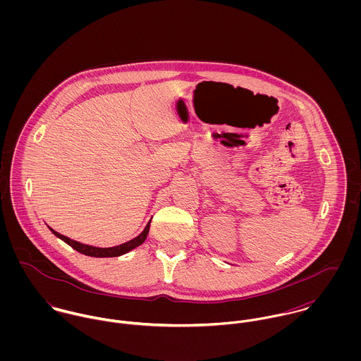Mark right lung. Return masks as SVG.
Here are the masks:
<instances>
[{
  "label": "right lung",
  "instance_id": "1",
  "mask_svg": "<svg viewBox=\"0 0 361 361\" xmlns=\"http://www.w3.org/2000/svg\"><path fill=\"white\" fill-rule=\"evenodd\" d=\"M150 222H152V221H149V224L146 225V228L143 229V232H142L139 236H136L135 239H132V240H129V242H126V243H122V245L114 246V247H96V246H90V245H83V243H80V242L72 240V239H69L68 236H63V235L55 232L50 226H49V228H50V231H51L52 233H54L56 238H59V239L63 240L66 245H69L72 249H75L76 252H79V253H82V255H85V256H90V257H119V256L126 255V253H129L130 250L136 249L137 246H140V245L146 240V238H147V235H149V231H150Z\"/></svg>",
  "mask_w": 361,
  "mask_h": 361
}]
</instances>
